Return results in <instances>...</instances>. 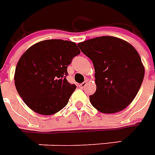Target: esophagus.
<instances>
[{
	"label": "esophagus",
	"instance_id": "esophagus-1",
	"mask_svg": "<svg viewBox=\"0 0 155 155\" xmlns=\"http://www.w3.org/2000/svg\"><path fill=\"white\" fill-rule=\"evenodd\" d=\"M86 85H87V82H85V81H84V82H83V83L80 84H79V87H80V88H81V89H84V88L86 86Z\"/></svg>",
	"mask_w": 155,
	"mask_h": 155
}]
</instances>
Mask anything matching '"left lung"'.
Masks as SVG:
<instances>
[{
  "instance_id": "obj_1",
  "label": "left lung",
  "mask_w": 155,
  "mask_h": 155,
  "mask_svg": "<svg viewBox=\"0 0 155 155\" xmlns=\"http://www.w3.org/2000/svg\"><path fill=\"white\" fill-rule=\"evenodd\" d=\"M78 47L92 61L96 91L89 100L103 113H116L133 101L141 86L145 68L135 48L113 36L80 42Z\"/></svg>"
}]
</instances>
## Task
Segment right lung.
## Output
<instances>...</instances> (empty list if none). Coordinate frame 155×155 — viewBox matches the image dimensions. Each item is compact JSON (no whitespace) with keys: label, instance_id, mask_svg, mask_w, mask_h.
Segmentation results:
<instances>
[{"label":"right lung","instance_id":"obj_1","mask_svg":"<svg viewBox=\"0 0 155 155\" xmlns=\"http://www.w3.org/2000/svg\"><path fill=\"white\" fill-rule=\"evenodd\" d=\"M80 53L74 42L48 39L31 46L21 56L15 84L29 108L42 115H52L66 107L76 89L66 80L67 66Z\"/></svg>","mask_w":155,"mask_h":155}]
</instances>
